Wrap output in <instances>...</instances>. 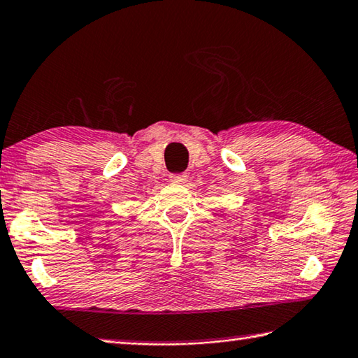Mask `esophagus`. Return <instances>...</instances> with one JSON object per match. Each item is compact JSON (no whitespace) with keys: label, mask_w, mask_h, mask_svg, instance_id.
I'll return each instance as SVG.
<instances>
[{"label":"esophagus","mask_w":358,"mask_h":358,"mask_svg":"<svg viewBox=\"0 0 358 358\" xmlns=\"http://www.w3.org/2000/svg\"><path fill=\"white\" fill-rule=\"evenodd\" d=\"M169 180H171V182L182 184V182H185V180H187V174H185V173H180V174H169Z\"/></svg>","instance_id":"esophagus-1"}]
</instances>
